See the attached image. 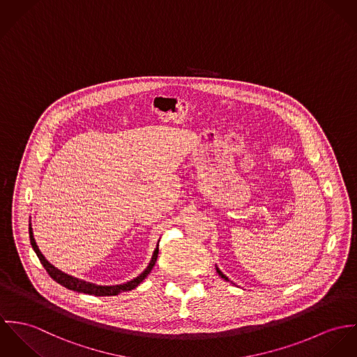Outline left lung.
<instances>
[{"mask_svg":"<svg viewBox=\"0 0 357 357\" xmlns=\"http://www.w3.org/2000/svg\"><path fill=\"white\" fill-rule=\"evenodd\" d=\"M216 270H218V273H219V275H220V277L223 278V279H226V280H229V278L225 277V275H223V273H222L219 268H216Z\"/></svg>","mask_w":357,"mask_h":357,"instance_id":"left-lung-1","label":"left lung"}]
</instances>
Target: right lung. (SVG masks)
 Wrapping results in <instances>:
<instances>
[{"label":"right lung","mask_w":357,"mask_h":357,"mask_svg":"<svg viewBox=\"0 0 357 357\" xmlns=\"http://www.w3.org/2000/svg\"><path fill=\"white\" fill-rule=\"evenodd\" d=\"M29 233H30V242H31V246L34 249V252L37 253L38 259H40V264L43 266V268L46 270V273L49 274V277L52 278L53 280H56L57 283H60L61 286L70 289V290H74V291H78V293H84V294H91V296H116L119 293L123 291H128L131 289H135L145 278L148 277V274L152 271L156 260H158V255H159V248H156L155 253H153V257L148 266V268L139 275V277L127 282V283H123V284H116V286H97V284H93V283H89V282H84V280H79L77 278L71 277V275H67L61 271H59L57 268H54L50 263H47L45 260V257L42 256V253L34 241L33 237V229H31V225L29 227Z\"/></svg>","instance_id":"obj_1"}]
</instances>
